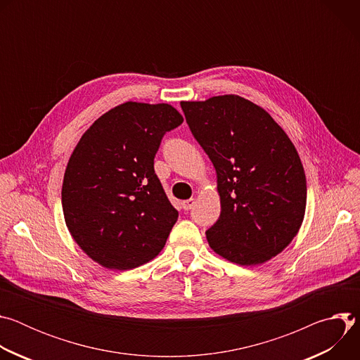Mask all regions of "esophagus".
I'll return each instance as SVG.
<instances>
[{"mask_svg":"<svg viewBox=\"0 0 360 360\" xmlns=\"http://www.w3.org/2000/svg\"><path fill=\"white\" fill-rule=\"evenodd\" d=\"M193 205H195V199H186V200H184L182 202V208L185 210V211H191L192 208H193Z\"/></svg>","mask_w":360,"mask_h":360,"instance_id":"esophagus-1","label":"esophagus"}]
</instances>
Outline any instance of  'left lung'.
<instances>
[{"label":"left lung","instance_id":"1","mask_svg":"<svg viewBox=\"0 0 360 360\" xmlns=\"http://www.w3.org/2000/svg\"><path fill=\"white\" fill-rule=\"evenodd\" d=\"M186 124L212 161L221 196L210 246L239 265H258L296 236L306 208L297 152L274 118L238 95L181 102Z\"/></svg>","mask_w":360,"mask_h":360}]
</instances>
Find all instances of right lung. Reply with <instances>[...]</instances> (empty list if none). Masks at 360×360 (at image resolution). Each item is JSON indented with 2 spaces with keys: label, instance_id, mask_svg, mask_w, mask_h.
<instances>
[{
  "label": "right lung",
  "instance_id": "right-lung-1",
  "mask_svg": "<svg viewBox=\"0 0 360 360\" xmlns=\"http://www.w3.org/2000/svg\"><path fill=\"white\" fill-rule=\"evenodd\" d=\"M184 122L168 104L125 102L75 146L63 184L65 224L99 265L128 271L161 252L178 219L153 169L164 135Z\"/></svg>",
  "mask_w": 360,
  "mask_h": 360
}]
</instances>
